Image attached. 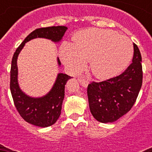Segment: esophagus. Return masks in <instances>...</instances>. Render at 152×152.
Wrapping results in <instances>:
<instances>
[{
  "mask_svg": "<svg viewBox=\"0 0 152 152\" xmlns=\"http://www.w3.org/2000/svg\"><path fill=\"white\" fill-rule=\"evenodd\" d=\"M79 82H80V84H81L83 87H84V88H87L88 86V84H89V82H88L87 80H85V79H80V80H79Z\"/></svg>",
  "mask_w": 152,
  "mask_h": 152,
  "instance_id": "obj_1",
  "label": "esophagus"
}]
</instances>
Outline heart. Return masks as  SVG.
Returning a JSON list of instances; mask_svg holds the SVG:
<instances>
[{
	"label": "heart",
	"instance_id": "b5f03b06",
	"mask_svg": "<svg viewBox=\"0 0 152 152\" xmlns=\"http://www.w3.org/2000/svg\"><path fill=\"white\" fill-rule=\"evenodd\" d=\"M75 42H64L61 45L64 64L72 72H79L91 60V72L99 79L111 78L121 73L133 56L130 40L110 29H86L77 35Z\"/></svg>",
	"mask_w": 152,
	"mask_h": 152
}]
</instances>
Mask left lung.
Returning <instances> with one entry per match:
<instances>
[{
	"label": "left lung",
	"mask_w": 152,
	"mask_h": 152,
	"mask_svg": "<svg viewBox=\"0 0 152 152\" xmlns=\"http://www.w3.org/2000/svg\"><path fill=\"white\" fill-rule=\"evenodd\" d=\"M132 63L123 73L88 87L89 107L93 116L103 123H113L134 105L142 84V56L133 43Z\"/></svg>",
	"instance_id": "8db88e82"
}]
</instances>
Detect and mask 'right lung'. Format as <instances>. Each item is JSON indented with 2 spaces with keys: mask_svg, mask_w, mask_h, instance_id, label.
I'll return each mask as SVG.
<instances>
[{
  "mask_svg": "<svg viewBox=\"0 0 152 152\" xmlns=\"http://www.w3.org/2000/svg\"><path fill=\"white\" fill-rule=\"evenodd\" d=\"M68 27L64 26L40 28L28 35L13 54L10 68V88L14 105L23 119L27 123L39 127H48L57 121L61 110L64 96V88L67 81L72 77L66 74L58 73L50 91L44 96L33 97L21 90L18 82L17 58L27 42L36 38H43L58 43L62 39ZM58 67L61 61L57 58Z\"/></svg>",
  "mask_w": 152,
  "mask_h": 152,
  "instance_id": "right-lung-1",
  "label": "right lung"
}]
</instances>
